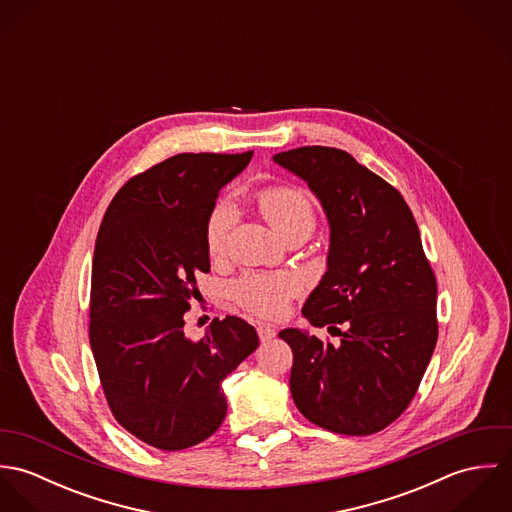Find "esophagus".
<instances>
[{"label":"esophagus","mask_w":512,"mask_h":512,"mask_svg":"<svg viewBox=\"0 0 512 512\" xmlns=\"http://www.w3.org/2000/svg\"><path fill=\"white\" fill-rule=\"evenodd\" d=\"M258 337L262 343H268L276 337V329L272 325H258Z\"/></svg>","instance_id":"esophagus-1"}]
</instances>
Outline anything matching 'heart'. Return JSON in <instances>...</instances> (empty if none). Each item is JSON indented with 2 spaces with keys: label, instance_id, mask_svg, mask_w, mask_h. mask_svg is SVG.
Here are the masks:
<instances>
[{
  "label": "heart",
  "instance_id": "1",
  "mask_svg": "<svg viewBox=\"0 0 512 512\" xmlns=\"http://www.w3.org/2000/svg\"><path fill=\"white\" fill-rule=\"evenodd\" d=\"M258 205L268 222L286 238L293 232H309L315 226V209L309 197L295 187H270L258 193ZM236 220V207L230 199H220L211 209L205 224V242L213 256L226 246L228 232ZM299 292V280L280 274H246L234 286V299L264 317H280L288 309V301Z\"/></svg>",
  "mask_w": 512,
  "mask_h": 512
}]
</instances>
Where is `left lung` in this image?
<instances>
[{
    "label": "left lung",
    "instance_id": "obj_1",
    "mask_svg": "<svg viewBox=\"0 0 512 512\" xmlns=\"http://www.w3.org/2000/svg\"><path fill=\"white\" fill-rule=\"evenodd\" d=\"M274 161L307 183L329 222L327 270L301 315L339 345L284 329L290 390L319 428L370 436L412 402L438 341L434 272L402 195L335 147H295Z\"/></svg>",
    "mask_w": 512,
    "mask_h": 512
}]
</instances>
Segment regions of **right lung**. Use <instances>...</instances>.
<instances>
[{
  "label": "right lung",
  "instance_id": "right-lung-1",
  "mask_svg": "<svg viewBox=\"0 0 512 512\" xmlns=\"http://www.w3.org/2000/svg\"><path fill=\"white\" fill-rule=\"evenodd\" d=\"M246 153H179L130 179L98 230L90 347L114 418L132 436L179 451L213 436L226 416L222 380L252 355L256 329L215 319L185 335L197 274L211 270L205 224Z\"/></svg>",
  "mask_w": 512,
  "mask_h": 512
}]
</instances>
